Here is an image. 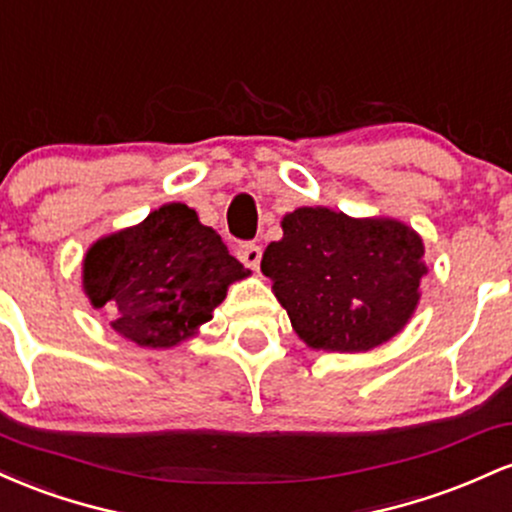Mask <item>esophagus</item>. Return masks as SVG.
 Instances as JSON below:
<instances>
[{
  "instance_id": "1",
  "label": "esophagus",
  "mask_w": 512,
  "mask_h": 512,
  "mask_svg": "<svg viewBox=\"0 0 512 512\" xmlns=\"http://www.w3.org/2000/svg\"><path fill=\"white\" fill-rule=\"evenodd\" d=\"M237 256H239V261L244 263L246 268H258V263H261V246H256V244H241L239 249H237Z\"/></svg>"
}]
</instances>
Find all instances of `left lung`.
Instances as JSON below:
<instances>
[{
	"instance_id": "obj_1",
	"label": "left lung",
	"mask_w": 512,
	"mask_h": 512,
	"mask_svg": "<svg viewBox=\"0 0 512 512\" xmlns=\"http://www.w3.org/2000/svg\"><path fill=\"white\" fill-rule=\"evenodd\" d=\"M280 227L261 271L309 348L365 353L409 324L428 273L416 229L321 205L287 212Z\"/></svg>"
}]
</instances>
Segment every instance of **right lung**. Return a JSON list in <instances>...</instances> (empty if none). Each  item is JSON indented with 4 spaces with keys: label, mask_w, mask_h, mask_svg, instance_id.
<instances>
[{
    "label": "right lung",
    "mask_w": 512,
    "mask_h": 512,
    "mask_svg": "<svg viewBox=\"0 0 512 512\" xmlns=\"http://www.w3.org/2000/svg\"><path fill=\"white\" fill-rule=\"evenodd\" d=\"M249 275L183 203H166L140 225L96 239L82 261L91 307L111 312L118 336L154 350L198 336L227 287Z\"/></svg>",
    "instance_id": "obj_1"
}]
</instances>
